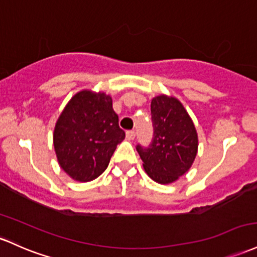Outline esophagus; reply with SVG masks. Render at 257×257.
<instances>
[{
	"instance_id": "obj_1",
	"label": "esophagus",
	"mask_w": 257,
	"mask_h": 257,
	"mask_svg": "<svg viewBox=\"0 0 257 257\" xmlns=\"http://www.w3.org/2000/svg\"><path fill=\"white\" fill-rule=\"evenodd\" d=\"M125 137H126V139H128V140H134L135 132L134 131H128V132H126Z\"/></svg>"
}]
</instances>
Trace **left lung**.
Segmentation results:
<instances>
[{
    "label": "left lung",
    "instance_id": "obj_1",
    "mask_svg": "<svg viewBox=\"0 0 257 257\" xmlns=\"http://www.w3.org/2000/svg\"><path fill=\"white\" fill-rule=\"evenodd\" d=\"M154 139L148 149L138 145L144 170L152 180L171 184L190 170L197 154V132L177 97L159 95L151 100Z\"/></svg>",
    "mask_w": 257,
    "mask_h": 257
}]
</instances>
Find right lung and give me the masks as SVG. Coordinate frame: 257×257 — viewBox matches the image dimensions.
<instances>
[{
  "label": "right lung",
  "instance_id": "add662e5",
  "mask_svg": "<svg viewBox=\"0 0 257 257\" xmlns=\"http://www.w3.org/2000/svg\"><path fill=\"white\" fill-rule=\"evenodd\" d=\"M124 138L112 97L84 89L70 98L58 117L53 148L58 165L70 178L90 182L105 172Z\"/></svg>",
  "mask_w": 257,
  "mask_h": 257
}]
</instances>
